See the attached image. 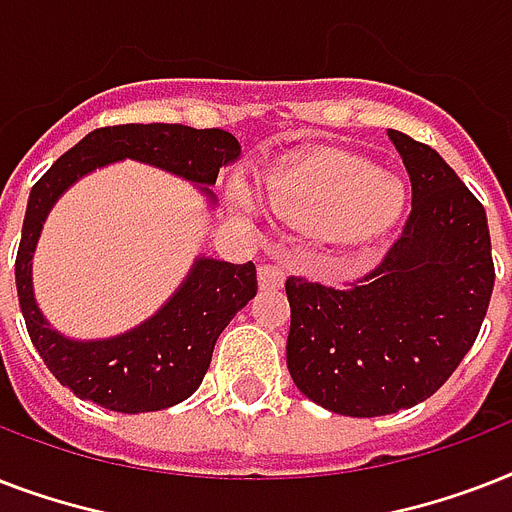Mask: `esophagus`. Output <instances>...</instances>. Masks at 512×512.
Instances as JSON below:
<instances>
[{"instance_id":"esophagus-1","label":"esophagus","mask_w":512,"mask_h":512,"mask_svg":"<svg viewBox=\"0 0 512 512\" xmlns=\"http://www.w3.org/2000/svg\"><path fill=\"white\" fill-rule=\"evenodd\" d=\"M257 279L263 289H276L284 284V268L279 263H260L257 268Z\"/></svg>"}]
</instances>
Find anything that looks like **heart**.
<instances>
[{
	"mask_svg": "<svg viewBox=\"0 0 512 512\" xmlns=\"http://www.w3.org/2000/svg\"><path fill=\"white\" fill-rule=\"evenodd\" d=\"M257 188L276 215L337 241L372 239L404 204V183L396 175L337 151L271 170Z\"/></svg>",
	"mask_w": 512,
	"mask_h": 512,
	"instance_id": "obj_1",
	"label": "heart"
}]
</instances>
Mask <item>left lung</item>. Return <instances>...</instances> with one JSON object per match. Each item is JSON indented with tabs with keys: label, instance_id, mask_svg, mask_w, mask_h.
<instances>
[{
	"label": "left lung",
	"instance_id": "1",
	"mask_svg": "<svg viewBox=\"0 0 512 512\" xmlns=\"http://www.w3.org/2000/svg\"><path fill=\"white\" fill-rule=\"evenodd\" d=\"M412 209L372 271L348 287L289 276L287 366L335 414L380 417L420 404L460 366L484 324L494 260L484 204L430 146L388 130Z\"/></svg>",
	"mask_w": 512,
	"mask_h": 512
}]
</instances>
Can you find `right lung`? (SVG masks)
<instances>
[{"label": "right lung", "mask_w": 512, "mask_h": 512, "mask_svg": "<svg viewBox=\"0 0 512 512\" xmlns=\"http://www.w3.org/2000/svg\"><path fill=\"white\" fill-rule=\"evenodd\" d=\"M124 156L193 183L212 185L220 167L239 162L241 146L231 132L217 127L114 124L92 130L31 188L15 257V284L28 337L60 385L111 412H159L180 404L199 388L220 332L255 297L257 271L252 263L233 265L201 257L170 303L127 335L103 342H71L52 332L34 303L28 265L42 220L76 177Z\"/></svg>", "instance_id": "add662e5"}]
</instances>
